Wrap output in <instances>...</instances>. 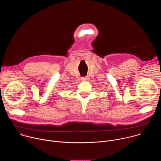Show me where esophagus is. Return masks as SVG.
<instances>
[{"mask_svg": "<svg viewBox=\"0 0 161 161\" xmlns=\"http://www.w3.org/2000/svg\"><path fill=\"white\" fill-rule=\"evenodd\" d=\"M88 79H89V78H88V76H85V77H83V78H81V80H82L83 81H87Z\"/></svg>", "mask_w": 161, "mask_h": 161, "instance_id": "1", "label": "esophagus"}]
</instances>
